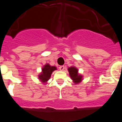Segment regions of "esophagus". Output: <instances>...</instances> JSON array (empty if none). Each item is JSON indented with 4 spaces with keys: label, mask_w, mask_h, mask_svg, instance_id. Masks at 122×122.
<instances>
[{
    "label": "esophagus",
    "mask_w": 122,
    "mask_h": 122,
    "mask_svg": "<svg viewBox=\"0 0 122 122\" xmlns=\"http://www.w3.org/2000/svg\"><path fill=\"white\" fill-rule=\"evenodd\" d=\"M65 69V66H59V70L61 71H63Z\"/></svg>",
    "instance_id": "esophagus-1"
}]
</instances>
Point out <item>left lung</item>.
Masks as SVG:
<instances>
[{
    "instance_id": "obj_1",
    "label": "left lung",
    "mask_w": 122,
    "mask_h": 122,
    "mask_svg": "<svg viewBox=\"0 0 122 122\" xmlns=\"http://www.w3.org/2000/svg\"><path fill=\"white\" fill-rule=\"evenodd\" d=\"M68 71L70 73V77H71V79L74 81V82L75 83H78L79 82L81 81L82 79V76L81 75H79L78 73H77V69L75 67H70L69 68Z\"/></svg>"
}]
</instances>
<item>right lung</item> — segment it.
I'll return each mask as SVG.
<instances>
[{"mask_svg": "<svg viewBox=\"0 0 122 122\" xmlns=\"http://www.w3.org/2000/svg\"><path fill=\"white\" fill-rule=\"evenodd\" d=\"M56 70V66H51L49 64L45 65L42 69V73L40 75H39V79L41 81L45 82L48 81L51 77V73Z\"/></svg>", "mask_w": 122, "mask_h": 122, "instance_id": "obj_1", "label": "right lung"}]
</instances>
